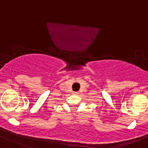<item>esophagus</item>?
<instances>
[{
    "mask_svg": "<svg viewBox=\"0 0 148 148\" xmlns=\"http://www.w3.org/2000/svg\"><path fill=\"white\" fill-rule=\"evenodd\" d=\"M74 94H75V95H77V94H78V92H74Z\"/></svg>",
    "mask_w": 148,
    "mask_h": 148,
    "instance_id": "esophagus-1",
    "label": "esophagus"
}]
</instances>
